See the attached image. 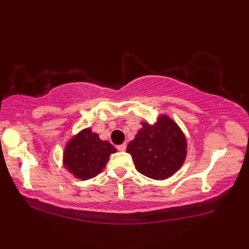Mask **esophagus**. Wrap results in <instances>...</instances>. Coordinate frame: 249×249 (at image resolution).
I'll use <instances>...</instances> for the list:
<instances>
[{
	"label": "esophagus",
	"instance_id": "34e87169",
	"mask_svg": "<svg viewBox=\"0 0 249 249\" xmlns=\"http://www.w3.org/2000/svg\"><path fill=\"white\" fill-rule=\"evenodd\" d=\"M117 149H119L120 151H124L126 149V144H125V142H124V144L117 146Z\"/></svg>",
	"mask_w": 249,
	"mask_h": 249
}]
</instances>
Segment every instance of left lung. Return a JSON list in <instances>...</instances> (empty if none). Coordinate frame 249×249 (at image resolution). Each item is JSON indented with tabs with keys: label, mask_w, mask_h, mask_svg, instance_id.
Masks as SVG:
<instances>
[{
	"label": "left lung",
	"mask_w": 249,
	"mask_h": 249,
	"mask_svg": "<svg viewBox=\"0 0 249 249\" xmlns=\"http://www.w3.org/2000/svg\"><path fill=\"white\" fill-rule=\"evenodd\" d=\"M138 172L155 180L175 175L187 157V138L168 115H160L155 124L142 122V128L126 148Z\"/></svg>",
	"instance_id": "left-lung-1"
}]
</instances>
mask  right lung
Returning <instances> with one entry per match:
<instances>
[{"label": "right lung", "mask_w": 249, "mask_h": 249, "mask_svg": "<svg viewBox=\"0 0 249 249\" xmlns=\"http://www.w3.org/2000/svg\"><path fill=\"white\" fill-rule=\"evenodd\" d=\"M116 148L107 141H102L91 128H84L70 138L64 150L62 162L67 170L80 180L98 176Z\"/></svg>", "instance_id": "right-lung-1"}]
</instances>
